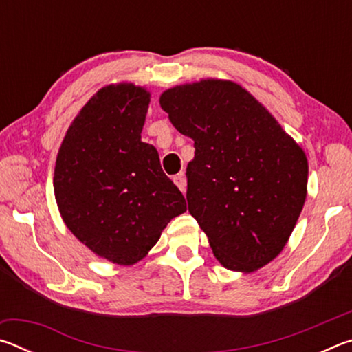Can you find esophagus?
Masks as SVG:
<instances>
[{
  "label": "esophagus",
  "instance_id": "34e87169",
  "mask_svg": "<svg viewBox=\"0 0 352 352\" xmlns=\"http://www.w3.org/2000/svg\"><path fill=\"white\" fill-rule=\"evenodd\" d=\"M174 183L177 184V188L182 190V192H186V177L184 174H178L174 177Z\"/></svg>",
  "mask_w": 352,
  "mask_h": 352
}]
</instances>
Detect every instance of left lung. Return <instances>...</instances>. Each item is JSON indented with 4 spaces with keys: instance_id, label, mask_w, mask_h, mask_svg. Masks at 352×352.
Masks as SVG:
<instances>
[{
    "instance_id": "left-lung-1",
    "label": "left lung",
    "mask_w": 352,
    "mask_h": 352,
    "mask_svg": "<svg viewBox=\"0 0 352 352\" xmlns=\"http://www.w3.org/2000/svg\"><path fill=\"white\" fill-rule=\"evenodd\" d=\"M178 132L194 140L188 210L225 269L252 273L283 252L307 195L301 146L239 83L201 79L160 96Z\"/></svg>"
}]
</instances>
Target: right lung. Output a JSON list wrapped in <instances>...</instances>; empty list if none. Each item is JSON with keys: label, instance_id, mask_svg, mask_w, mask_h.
Returning a JSON list of instances; mask_svg holds the SVG:
<instances>
[{"label": "right lung", "instance_id": "1", "mask_svg": "<svg viewBox=\"0 0 352 352\" xmlns=\"http://www.w3.org/2000/svg\"><path fill=\"white\" fill-rule=\"evenodd\" d=\"M151 93L132 82L107 85L77 113L58 148L54 195L65 225L118 265L146 258L186 200L141 141Z\"/></svg>", "mask_w": 352, "mask_h": 352}]
</instances>
